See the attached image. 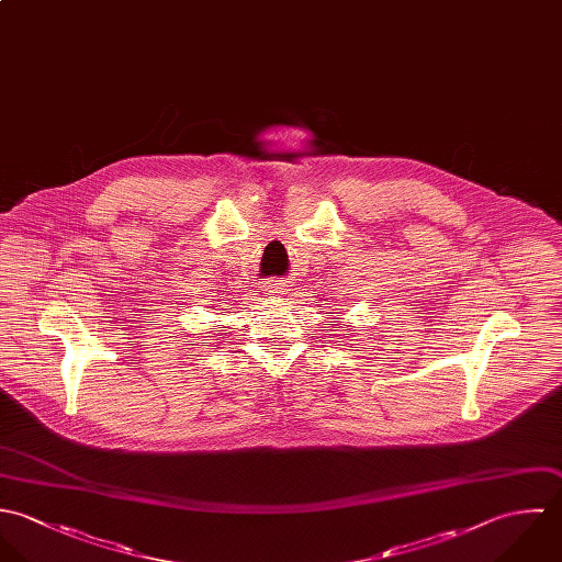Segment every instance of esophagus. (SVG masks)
<instances>
[{
    "label": "esophagus",
    "mask_w": 562,
    "mask_h": 562,
    "mask_svg": "<svg viewBox=\"0 0 562 562\" xmlns=\"http://www.w3.org/2000/svg\"><path fill=\"white\" fill-rule=\"evenodd\" d=\"M262 291H265V295H273V297H278V295H284V282L282 280H267V282H262Z\"/></svg>",
    "instance_id": "34e87169"
}]
</instances>
